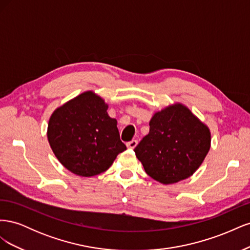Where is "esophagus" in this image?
Listing matches in <instances>:
<instances>
[{
	"mask_svg": "<svg viewBox=\"0 0 250 250\" xmlns=\"http://www.w3.org/2000/svg\"><path fill=\"white\" fill-rule=\"evenodd\" d=\"M137 145H138V141L137 140H132L131 142H128L126 144L127 148H129V149H134L135 147H137Z\"/></svg>",
	"mask_w": 250,
	"mask_h": 250,
	"instance_id": "34e87169",
	"label": "esophagus"
}]
</instances>
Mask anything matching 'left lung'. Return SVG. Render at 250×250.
I'll list each match as a JSON object with an SVG mask.
<instances>
[{"label": "left lung", "mask_w": 250, "mask_h": 250, "mask_svg": "<svg viewBox=\"0 0 250 250\" xmlns=\"http://www.w3.org/2000/svg\"><path fill=\"white\" fill-rule=\"evenodd\" d=\"M149 126L134 148L148 175L164 185L192 176L209 151V128L181 103L156 111Z\"/></svg>", "instance_id": "left-lung-1"}]
</instances>
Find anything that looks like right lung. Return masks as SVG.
Returning a JSON list of instances; mask_svg holds the SVG:
<instances>
[{
    "instance_id": "obj_1",
    "label": "right lung",
    "mask_w": 250,
    "mask_h": 250,
    "mask_svg": "<svg viewBox=\"0 0 250 250\" xmlns=\"http://www.w3.org/2000/svg\"><path fill=\"white\" fill-rule=\"evenodd\" d=\"M108 104L93 90L82 93L56 108L48 124V141L64 168L82 177L106 171L119 153L117 120L107 113Z\"/></svg>"
}]
</instances>
